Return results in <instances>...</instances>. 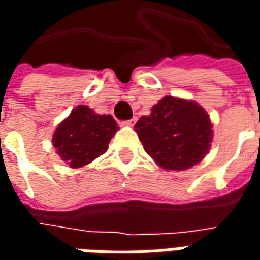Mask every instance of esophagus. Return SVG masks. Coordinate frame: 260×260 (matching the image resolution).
<instances>
[{"mask_svg": "<svg viewBox=\"0 0 260 260\" xmlns=\"http://www.w3.org/2000/svg\"><path fill=\"white\" fill-rule=\"evenodd\" d=\"M136 121H138V119H136L135 117H134V118H132V119L124 121V125H126V126H134V125L136 124Z\"/></svg>", "mask_w": 260, "mask_h": 260, "instance_id": "esophagus-1", "label": "esophagus"}]
</instances>
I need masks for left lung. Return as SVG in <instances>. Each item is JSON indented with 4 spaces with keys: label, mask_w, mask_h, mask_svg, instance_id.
<instances>
[{
    "label": "left lung",
    "mask_w": 260,
    "mask_h": 260,
    "mask_svg": "<svg viewBox=\"0 0 260 260\" xmlns=\"http://www.w3.org/2000/svg\"><path fill=\"white\" fill-rule=\"evenodd\" d=\"M209 114L198 103L166 96L135 131L145 152L164 170L184 171L206 156L213 139Z\"/></svg>",
    "instance_id": "obj_1"
}]
</instances>
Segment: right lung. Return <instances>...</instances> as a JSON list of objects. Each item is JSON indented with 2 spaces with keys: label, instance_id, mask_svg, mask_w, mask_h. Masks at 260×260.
<instances>
[{
  "label": "right lung",
  "instance_id": "add662e5",
  "mask_svg": "<svg viewBox=\"0 0 260 260\" xmlns=\"http://www.w3.org/2000/svg\"><path fill=\"white\" fill-rule=\"evenodd\" d=\"M117 131L118 125L111 115H100L87 106H78L57 126L53 145L69 167L79 169L106 153Z\"/></svg>",
  "mask_w": 260,
  "mask_h": 260
}]
</instances>
